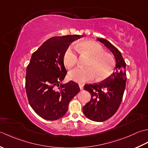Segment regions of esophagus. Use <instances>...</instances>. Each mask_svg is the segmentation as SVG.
<instances>
[{
	"mask_svg": "<svg viewBox=\"0 0 148 148\" xmlns=\"http://www.w3.org/2000/svg\"><path fill=\"white\" fill-rule=\"evenodd\" d=\"M78 86H79V87H80V90H82L84 89V86L82 85V84H78Z\"/></svg>",
	"mask_w": 148,
	"mask_h": 148,
	"instance_id": "1",
	"label": "esophagus"
}]
</instances>
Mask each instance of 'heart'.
<instances>
[{"mask_svg": "<svg viewBox=\"0 0 148 148\" xmlns=\"http://www.w3.org/2000/svg\"><path fill=\"white\" fill-rule=\"evenodd\" d=\"M69 47L63 55V62L68 69L76 65L78 60L77 52L86 54L89 57L86 68H77L68 74L69 79L83 83L95 79L102 80L110 77L115 68V61L110 53L104 52L100 45L95 41L86 40Z\"/></svg>", "mask_w": 148, "mask_h": 148, "instance_id": "heart-1", "label": "heart"}]
</instances>
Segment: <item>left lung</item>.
<instances>
[{"instance_id": "1", "label": "left lung", "mask_w": 148, "mask_h": 148, "mask_svg": "<svg viewBox=\"0 0 148 148\" xmlns=\"http://www.w3.org/2000/svg\"><path fill=\"white\" fill-rule=\"evenodd\" d=\"M97 40L114 54L116 62L115 70L101 82L84 86V90L88 91L91 97L82 110L90 120L102 122L112 117L121 103L126 81V63L119 50L109 41L103 38Z\"/></svg>"}]
</instances>
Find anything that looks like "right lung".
<instances>
[{
    "instance_id": "add662e5",
    "label": "right lung",
    "mask_w": 148,
    "mask_h": 148,
    "mask_svg": "<svg viewBox=\"0 0 148 148\" xmlns=\"http://www.w3.org/2000/svg\"><path fill=\"white\" fill-rule=\"evenodd\" d=\"M82 37L68 35L51 38L32 53L26 70L25 89L29 103L34 112L49 121L59 119L80 91L78 84L61 82L66 77L63 55L70 43ZM60 86L56 89V86Z\"/></svg>"
}]
</instances>
